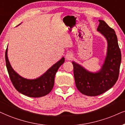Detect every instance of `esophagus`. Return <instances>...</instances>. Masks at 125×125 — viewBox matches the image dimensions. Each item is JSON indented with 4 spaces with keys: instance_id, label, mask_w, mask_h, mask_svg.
Masks as SVG:
<instances>
[{
    "instance_id": "1",
    "label": "esophagus",
    "mask_w": 125,
    "mask_h": 125,
    "mask_svg": "<svg viewBox=\"0 0 125 125\" xmlns=\"http://www.w3.org/2000/svg\"><path fill=\"white\" fill-rule=\"evenodd\" d=\"M65 58L67 60H71L73 58V55L71 52H68L65 55Z\"/></svg>"
}]
</instances>
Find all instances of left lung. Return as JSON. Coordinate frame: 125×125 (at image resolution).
Listing matches in <instances>:
<instances>
[{"label":"left lung","mask_w":125,"mask_h":125,"mask_svg":"<svg viewBox=\"0 0 125 125\" xmlns=\"http://www.w3.org/2000/svg\"><path fill=\"white\" fill-rule=\"evenodd\" d=\"M100 22L97 31L107 39V53L101 70L90 72L79 64L72 62L76 86L81 93L96 96L104 93L115 84L119 74L121 52L115 31L103 20Z\"/></svg>","instance_id":"left-lung-1"}]
</instances>
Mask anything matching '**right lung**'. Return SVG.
Instances as JSON below:
<instances>
[{
	"label": "right lung",
	"instance_id": "obj_1",
	"mask_svg": "<svg viewBox=\"0 0 125 125\" xmlns=\"http://www.w3.org/2000/svg\"><path fill=\"white\" fill-rule=\"evenodd\" d=\"M5 60L10 79L15 89L30 97H41L50 93L54 86L55 73L65 61L62 57L41 77L35 79H27L20 76L12 68L7 57V48L5 53Z\"/></svg>",
	"mask_w": 125,
	"mask_h": 125
}]
</instances>
